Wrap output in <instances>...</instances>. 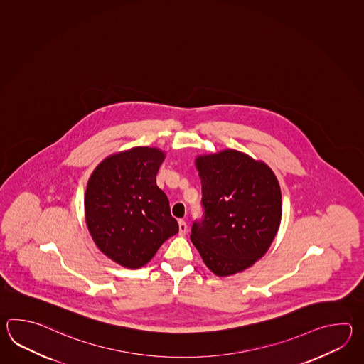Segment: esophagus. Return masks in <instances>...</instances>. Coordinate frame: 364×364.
I'll return each mask as SVG.
<instances>
[{
  "mask_svg": "<svg viewBox=\"0 0 364 364\" xmlns=\"http://www.w3.org/2000/svg\"><path fill=\"white\" fill-rule=\"evenodd\" d=\"M178 226L179 234H181V235H185L186 232H187V224H186V221H183V220H179Z\"/></svg>",
  "mask_w": 364,
  "mask_h": 364,
  "instance_id": "esophagus-1",
  "label": "esophagus"
}]
</instances>
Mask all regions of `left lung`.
I'll return each mask as SVG.
<instances>
[{"mask_svg": "<svg viewBox=\"0 0 364 364\" xmlns=\"http://www.w3.org/2000/svg\"><path fill=\"white\" fill-rule=\"evenodd\" d=\"M204 220L193 223L191 242L218 277L250 268L279 232L282 198L274 173L237 149L196 156Z\"/></svg>", "mask_w": 364, "mask_h": 364, "instance_id": "8db88e82", "label": "left lung"}]
</instances>
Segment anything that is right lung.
<instances>
[{
    "mask_svg": "<svg viewBox=\"0 0 364 364\" xmlns=\"http://www.w3.org/2000/svg\"><path fill=\"white\" fill-rule=\"evenodd\" d=\"M164 160L160 148L132 147L105 157L88 179V232L101 252L124 268H141L178 232L169 200L156 185Z\"/></svg>",
    "mask_w": 364,
    "mask_h": 364,
    "instance_id": "1",
    "label": "right lung"
}]
</instances>
